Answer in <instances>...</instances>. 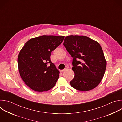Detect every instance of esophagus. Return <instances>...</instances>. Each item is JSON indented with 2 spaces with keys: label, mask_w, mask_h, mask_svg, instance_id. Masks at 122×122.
Here are the masks:
<instances>
[{
  "label": "esophagus",
  "mask_w": 122,
  "mask_h": 122,
  "mask_svg": "<svg viewBox=\"0 0 122 122\" xmlns=\"http://www.w3.org/2000/svg\"><path fill=\"white\" fill-rule=\"evenodd\" d=\"M67 69V67H66L65 68H64V69H63V70H61V71H61V72H64V71H65Z\"/></svg>",
  "instance_id": "34e87169"
}]
</instances>
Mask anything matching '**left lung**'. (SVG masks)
Returning <instances> with one entry per match:
<instances>
[{
	"label": "left lung",
	"mask_w": 122,
	"mask_h": 122,
	"mask_svg": "<svg viewBox=\"0 0 122 122\" xmlns=\"http://www.w3.org/2000/svg\"><path fill=\"white\" fill-rule=\"evenodd\" d=\"M64 46L73 58L74 77L70 82L79 91L93 89L105 74L106 61L102 48L96 41L85 36L70 35L65 38Z\"/></svg>",
	"instance_id": "8db88e82"
}]
</instances>
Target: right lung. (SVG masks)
I'll list each match as a JSON object with an SVG mask.
<instances>
[{
	"label": "right lung",
	"mask_w": 122,
	"mask_h": 122,
	"mask_svg": "<svg viewBox=\"0 0 122 122\" xmlns=\"http://www.w3.org/2000/svg\"><path fill=\"white\" fill-rule=\"evenodd\" d=\"M65 36L43 35L30 39L18 57L20 75L30 88L36 92L48 91L55 85L59 71L50 59L51 54Z\"/></svg>",
	"instance_id": "add662e5"
}]
</instances>
